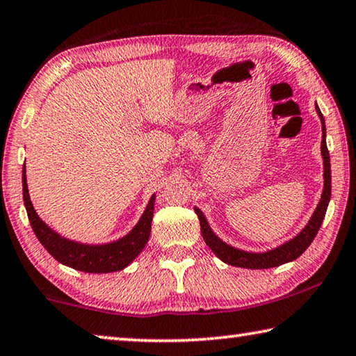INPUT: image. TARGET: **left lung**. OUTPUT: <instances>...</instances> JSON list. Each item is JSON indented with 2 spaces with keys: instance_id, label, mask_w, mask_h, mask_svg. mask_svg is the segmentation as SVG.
Wrapping results in <instances>:
<instances>
[{
  "instance_id": "8db88e82",
  "label": "left lung",
  "mask_w": 356,
  "mask_h": 356,
  "mask_svg": "<svg viewBox=\"0 0 356 356\" xmlns=\"http://www.w3.org/2000/svg\"><path fill=\"white\" fill-rule=\"evenodd\" d=\"M316 111L321 118L322 122V159H323V191L318 201L314 213L301 231L293 238L287 240L286 243L276 246L273 250L264 251V252H251L245 250H238L236 246L227 245L226 242L216 236L209 226V221L200 209L195 207V212L201 222V234L204 242L207 243L210 250L215 252L216 257H220L222 262L227 265H234V267L242 268H251V270H262V268H273L278 265L292 262L295 259L300 257L306 248L311 245L312 240L317 236L318 229H321L322 221L325 218V212H327L330 197H331V165H330V154L327 149V129H325V119L322 116L321 110L316 104Z\"/></svg>"
}]
</instances>
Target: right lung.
<instances>
[{
    "label": "right lung",
    "mask_w": 356,
    "mask_h": 356,
    "mask_svg": "<svg viewBox=\"0 0 356 356\" xmlns=\"http://www.w3.org/2000/svg\"><path fill=\"white\" fill-rule=\"evenodd\" d=\"M23 201H25L26 213L31 227L39 238V242L44 245V248L63 265H67L70 268H75L78 272L86 273H111L124 270L127 265L135 261L136 256L146 246L150 227H152L154 216V204L155 195L149 200L146 210H144L140 221L131 229L127 236L120 237L110 243L102 245H88L69 240L59 236L56 231H53L50 226H47L40 216L33 207V202L29 200V191L26 184V171L23 166Z\"/></svg>",
    "instance_id": "add662e5"
}]
</instances>
